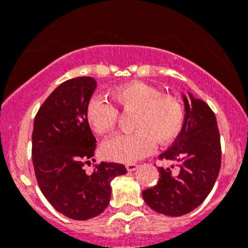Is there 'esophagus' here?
<instances>
[{"mask_svg":"<svg viewBox=\"0 0 248 248\" xmlns=\"http://www.w3.org/2000/svg\"><path fill=\"white\" fill-rule=\"evenodd\" d=\"M125 168H126V170H128V171H134V170H137L138 165L135 163H129V164H126Z\"/></svg>","mask_w":248,"mask_h":248,"instance_id":"obj_1","label":"esophagus"}]
</instances>
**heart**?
Here are the masks:
<instances>
[{
    "mask_svg": "<svg viewBox=\"0 0 248 248\" xmlns=\"http://www.w3.org/2000/svg\"><path fill=\"white\" fill-rule=\"evenodd\" d=\"M115 107L100 98H93L87 107V122L97 134L109 135L117 128L119 113L134 114V133L111 138L102 146L107 159L133 163L146 156L160 145L172 143L185 124V105L172 94H163L144 82H129L111 92Z\"/></svg>",
    "mask_w": 248,
    "mask_h": 248,
    "instance_id": "obj_1",
    "label": "heart"
}]
</instances>
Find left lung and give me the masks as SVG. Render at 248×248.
I'll return each mask as SVG.
<instances>
[{
  "instance_id": "obj_1",
  "label": "left lung",
  "mask_w": 248,
  "mask_h": 248,
  "mask_svg": "<svg viewBox=\"0 0 248 248\" xmlns=\"http://www.w3.org/2000/svg\"><path fill=\"white\" fill-rule=\"evenodd\" d=\"M184 100L183 131L159 156L176 161L179 171L159 168L156 185L143 191L144 201L151 209L168 216L189 214L200 206L214 187L221 168L220 133L215 113L192 95Z\"/></svg>"
}]
</instances>
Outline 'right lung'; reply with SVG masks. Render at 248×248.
Masks as SVG:
<instances>
[{
	"label": "right lung",
	"instance_id": "obj_1",
	"mask_svg": "<svg viewBox=\"0 0 248 248\" xmlns=\"http://www.w3.org/2000/svg\"><path fill=\"white\" fill-rule=\"evenodd\" d=\"M97 82L79 77L58 85L38 109L32 133V161L39 189L58 212L73 220L102 214L110 200V181L126 174L123 164H97V141L87 122V107ZM95 161V160H94Z\"/></svg>",
	"mask_w": 248,
	"mask_h": 248
}]
</instances>
